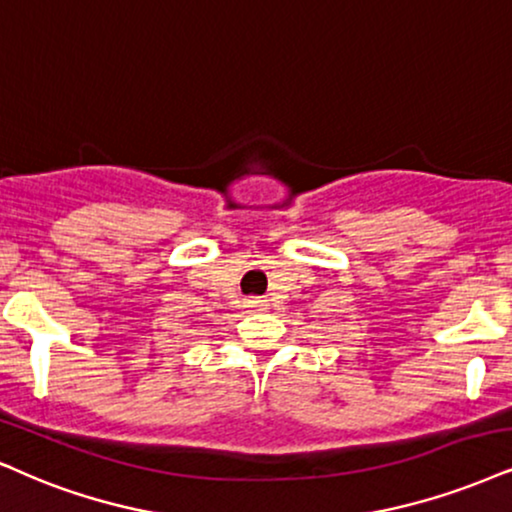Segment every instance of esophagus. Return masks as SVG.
<instances>
[{
  "instance_id": "34e87169",
  "label": "esophagus",
  "mask_w": 512,
  "mask_h": 512,
  "mask_svg": "<svg viewBox=\"0 0 512 512\" xmlns=\"http://www.w3.org/2000/svg\"><path fill=\"white\" fill-rule=\"evenodd\" d=\"M246 306L256 308V311H263L268 304H266V299H261V296H249V299H246Z\"/></svg>"
}]
</instances>
